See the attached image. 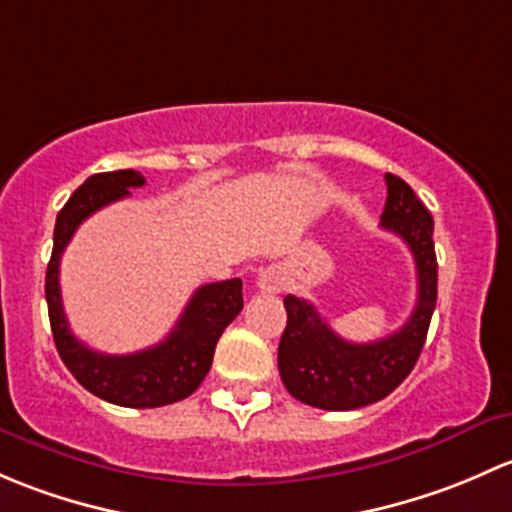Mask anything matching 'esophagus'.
<instances>
[{
	"instance_id": "obj_1",
	"label": "esophagus",
	"mask_w": 512,
	"mask_h": 512,
	"mask_svg": "<svg viewBox=\"0 0 512 512\" xmlns=\"http://www.w3.org/2000/svg\"><path fill=\"white\" fill-rule=\"evenodd\" d=\"M288 283V276H286V268L283 266H266L258 271V278H256V286L261 288L263 293H281L283 288H286Z\"/></svg>"
}]
</instances>
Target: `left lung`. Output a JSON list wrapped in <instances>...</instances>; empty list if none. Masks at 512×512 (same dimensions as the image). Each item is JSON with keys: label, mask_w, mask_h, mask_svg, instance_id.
<instances>
[{"label": "left lung", "mask_w": 512, "mask_h": 512, "mask_svg": "<svg viewBox=\"0 0 512 512\" xmlns=\"http://www.w3.org/2000/svg\"><path fill=\"white\" fill-rule=\"evenodd\" d=\"M387 202L382 226L397 234L416 263V305L397 333L374 342H347L320 318L313 303L286 295L288 323L278 345V372L298 402L328 412H350L392 394L414 370L436 308L434 219L414 189L397 175H384Z\"/></svg>", "instance_id": "left-lung-1"}]
</instances>
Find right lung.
<instances>
[{
	"instance_id": "right-lung-1",
	"label": "right lung",
	"mask_w": 512,
	"mask_h": 512,
	"mask_svg": "<svg viewBox=\"0 0 512 512\" xmlns=\"http://www.w3.org/2000/svg\"><path fill=\"white\" fill-rule=\"evenodd\" d=\"M145 177L135 170L98 172L71 194L56 217L54 251L46 268V303L56 350L68 372L91 394L118 407L152 409L189 397L207 377L226 325L244 308L241 278L207 283L189 298L172 333L155 347L133 355H103L83 345L68 328L61 303L59 266L61 254L76 234L78 224L98 209L130 197V189L142 187Z\"/></svg>"
}]
</instances>
